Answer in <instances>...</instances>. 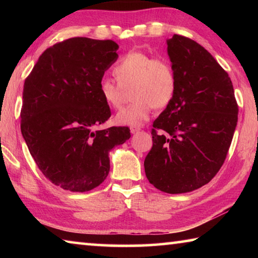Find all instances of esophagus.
<instances>
[{
    "instance_id": "obj_1",
    "label": "esophagus",
    "mask_w": 258,
    "mask_h": 258,
    "mask_svg": "<svg viewBox=\"0 0 258 258\" xmlns=\"http://www.w3.org/2000/svg\"><path fill=\"white\" fill-rule=\"evenodd\" d=\"M130 130H131V133H137L141 130V127H140V126H131Z\"/></svg>"
}]
</instances>
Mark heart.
Segmentation results:
<instances>
[{
  "label": "heart",
  "instance_id": "heart-1",
  "mask_svg": "<svg viewBox=\"0 0 258 258\" xmlns=\"http://www.w3.org/2000/svg\"><path fill=\"white\" fill-rule=\"evenodd\" d=\"M118 83L103 77L99 92L103 102L118 109L124 100V90L132 87L134 101L117 113L116 123L139 126L149 119L156 108H165L174 98L176 75L171 62L142 51H130L118 60L112 69Z\"/></svg>",
  "mask_w": 258,
  "mask_h": 258
}]
</instances>
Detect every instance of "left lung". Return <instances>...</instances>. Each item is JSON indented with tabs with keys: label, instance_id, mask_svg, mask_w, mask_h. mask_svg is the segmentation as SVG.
<instances>
[{
	"label": "left lung",
	"instance_id": "left-lung-1",
	"mask_svg": "<svg viewBox=\"0 0 258 258\" xmlns=\"http://www.w3.org/2000/svg\"><path fill=\"white\" fill-rule=\"evenodd\" d=\"M176 75L171 103L154 121L147 178L166 194H185L212 180L223 165L238 121L233 85L223 68L197 42L167 40Z\"/></svg>",
	"mask_w": 258,
	"mask_h": 258
}]
</instances>
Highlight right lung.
Returning a JSON list of instances; mask_svg holds the SVG:
<instances>
[{"mask_svg": "<svg viewBox=\"0 0 258 258\" xmlns=\"http://www.w3.org/2000/svg\"><path fill=\"white\" fill-rule=\"evenodd\" d=\"M117 50L111 40L68 38L47 47L25 80L21 134L43 175L63 190L101 184L109 151L131 138L127 126L97 128L111 116L99 83Z\"/></svg>", "mask_w": 258, "mask_h": 258, "instance_id": "1", "label": "right lung"}]
</instances>
